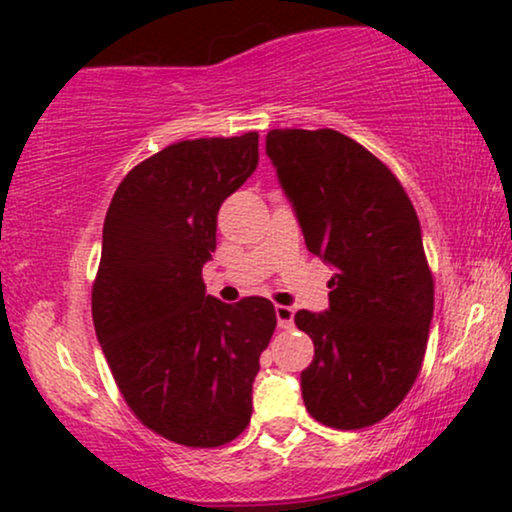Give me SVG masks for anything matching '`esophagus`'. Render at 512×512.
<instances>
[{
	"label": "esophagus",
	"mask_w": 512,
	"mask_h": 512,
	"mask_svg": "<svg viewBox=\"0 0 512 512\" xmlns=\"http://www.w3.org/2000/svg\"><path fill=\"white\" fill-rule=\"evenodd\" d=\"M275 315H277V327L280 329L294 327V308H291V305H275Z\"/></svg>",
	"instance_id": "obj_1"
}]
</instances>
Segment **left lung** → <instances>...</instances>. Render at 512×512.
Returning a JSON list of instances; mask_svg holds the SVG:
<instances>
[{
	"mask_svg": "<svg viewBox=\"0 0 512 512\" xmlns=\"http://www.w3.org/2000/svg\"><path fill=\"white\" fill-rule=\"evenodd\" d=\"M265 152L305 247L334 268L329 308L298 310L315 343L305 409L324 426H374L404 400L426 355L433 275L421 223L381 159L334 129H272Z\"/></svg>",
	"mask_w": 512,
	"mask_h": 512,
	"instance_id": "1",
	"label": "left lung"
}]
</instances>
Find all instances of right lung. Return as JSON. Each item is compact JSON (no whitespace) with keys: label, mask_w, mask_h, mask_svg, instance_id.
I'll list each match as a JSON object with an SVG mask.
<instances>
[{"label":"right lung","mask_w":512,"mask_h":512,"mask_svg":"<svg viewBox=\"0 0 512 512\" xmlns=\"http://www.w3.org/2000/svg\"><path fill=\"white\" fill-rule=\"evenodd\" d=\"M256 167V131L174 143L126 174L105 214L98 343L143 426L185 447H221L249 426L277 324L268 298L230 305L202 282L218 209Z\"/></svg>","instance_id":"1"}]
</instances>
